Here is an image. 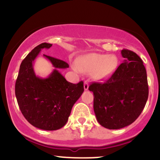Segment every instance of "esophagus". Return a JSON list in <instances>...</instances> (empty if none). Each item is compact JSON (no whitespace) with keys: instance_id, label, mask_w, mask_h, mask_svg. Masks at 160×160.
Masks as SVG:
<instances>
[{"instance_id":"34e87169","label":"esophagus","mask_w":160,"mask_h":160,"mask_svg":"<svg viewBox=\"0 0 160 160\" xmlns=\"http://www.w3.org/2000/svg\"><path fill=\"white\" fill-rule=\"evenodd\" d=\"M83 87H84V90H88V89H89V83H88L86 81L84 82Z\"/></svg>"}]
</instances>
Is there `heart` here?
Instances as JSON below:
<instances>
[{
    "mask_svg": "<svg viewBox=\"0 0 160 160\" xmlns=\"http://www.w3.org/2000/svg\"><path fill=\"white\" fill-rule=\"evenodd\" d=\"M119 59L114 55L89 53L77 58L71 68L76 73H89L94 80H103L111 76L117 69Z\"/></svg>",
    "mask_w": 160,
    "mask_h": 160,
    "instance_id": "heart-1",
    "label": "heart"
}]
</instances>
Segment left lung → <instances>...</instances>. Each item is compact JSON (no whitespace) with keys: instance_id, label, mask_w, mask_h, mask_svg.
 I'll use <instances>...</instances> for the list:
<instances>
[{"instance_id":"left-lung-1","label":"left lung","mask_w":160,"mask_h":160,"mask_svg":"<svg viewBox=\"0 0 160 160\" xmlns=\"http://www.w3.org/2000/svg\"><path fill=\"white\" fill-rule=\"evenodd\" d=\"M124 61L109 80L94 82L89 91L94 94L93 108L101 126L120 129L136 120L148 98L147 72L142 60L135 52L121 50Z\"/></svg>"}]
</instances>
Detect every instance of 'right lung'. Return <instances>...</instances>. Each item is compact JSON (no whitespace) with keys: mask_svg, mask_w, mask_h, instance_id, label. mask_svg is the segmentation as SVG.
Listing matches in <instances>:
<instances>
[{"mask_svg":"<svg viewBox=\"0 0 160 160\" xmlns=\"http://www.w3.org/2000/svg\"><path fill=\"white\" fill-rule=\"evenodd\" d=\"M52 44L43 43L33 49L22 62L15 86L18 104L25 118L34 127L47 131L59 129L66 124L75 102L83 92V82L71 83L58 69L68 63L43 55L54 68L47 78L36 75L34 63L43 49Z\"/></svg>","mask_w":160,"mask_h":160,"instance_id":"right-lung-1","label":"right lung"}]
</instances>
